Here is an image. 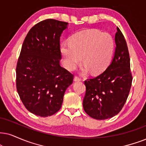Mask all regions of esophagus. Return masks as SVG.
Masks as SVG:
<instances>
[{"instance_id": "1", "label": "esophagus", "mask_w": 146, "mask_h": 146, "mask_svg": "<svg viewBox=\"0 0 146 146\" xmlns=\"http://www.w3.org/2000/svg\"><path fill=\"white\" fill-rule=\"evenodd\" d=\"M73 81H74V82H80L81 78H80V77H77V76H75L74 77V79H73Z\"/></svg>"}]
</instances>
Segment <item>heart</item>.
<instances>
[{"label":"heart","instance_id":"obj_1","mask_svg":"<svg viewBox=\"0 0 146 146\" xmlns=\"http://www.w3.org/2000/svg\"><path fill=\"white\" fill-rule=\"evenodd\" d=\"M114 40L108 33L97 29H87L73 35L69 42L60 46L64 64L69 70H74L82 61L84 73L91 70L94 74L102 73L111 60L114 50Z\"/></svg>","mask_w":146,"mask_h":146}]
</instances>
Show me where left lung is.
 <instances>
[{
	"label": "left lung",
	"mask_w": 146,
	"mask_h": 146,
	"mask_svg": "<svg viewBox=\"0 0 146 146\" xmlns=\"http://www.w3.org/2000/svg\"><path fill=\"white\" fill-rule=\"evenodd\" d=\"M116 48L111 63L100 75L87 79L83 106L90 117L104 120L117 115L126 102L132 84L126 40L117 27Z\"/></svg>",
	"instance_id": "1"
}]
</instances>
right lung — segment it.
Masks as SVG:
<instances>
[{"label":"right lung","instance_id":"1","mask_svg":"<svg viewBox=\"0 0 146 146\" xmlns=\"http://www.w3.org/2000/svg\"><path fill=\"white\" fill-rule=\"evenodd\" d=\"M68 23L48 19L27 33L16 67L17 90L29 112L46 117L61 108L73 75L60 64V38Z\"/></svg>","mask_w":146,"mask_h":146}]
</instances>
